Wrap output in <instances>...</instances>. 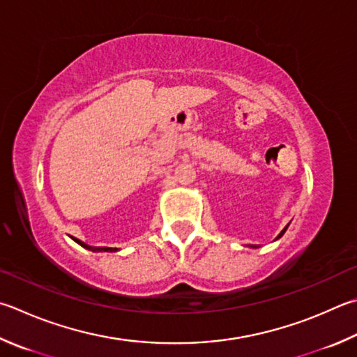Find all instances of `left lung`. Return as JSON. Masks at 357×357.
Listing matches in <instances>:
<instances>
[{
	"mask_svg": "<svg viewBox=\"0 0 357 357\" xmlns=\"http://www.w3.org/2000/svg\"><path fill=\"white\" fill-rule=\"evenodd\" d=\"M287 228H289V225H287V226H286V228H284V229H282V231L280 232V236H278V237H276V241H278V238H281V237L284 236V232H286V231H287ZM251 246H252V248H257V246H256V245H251Z\"/></svg>",
	"mask_w": 357,
	"mask_h": 357,
	"instance_id": "1",
	"label": "left lung"
}]
</instances>
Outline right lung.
I'll return each mask as SVG.
<instances>
[{
	"label": "right lung",
	"instance_id": "1",
	"mask_svg": "<svg viewBox=\"0 0 357 357\" xmlns=\"http://www.w3.org/2000/svg\"><path fill=\"white\" fill-rule=\"evenodd\" d=\"M71 238H73V241H75L76 243H79L81 246H84V248H87V250H90V251H109V252L119 251V248H111V246H90V245H87V243L81 242L79 238H76V237H71Z\"/></svg>",
	"mask_w": 357,
	"mask_h": 357
}]
</instances>
